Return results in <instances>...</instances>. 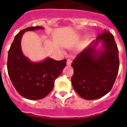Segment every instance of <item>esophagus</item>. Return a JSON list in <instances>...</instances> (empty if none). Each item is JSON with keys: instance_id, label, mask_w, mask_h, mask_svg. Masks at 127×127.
I'll list each match as a JSON object with an SVG mask.
<instances>
[{"instance_id": "obj_1", "label": "esophagus", "mask_w": 127, "mask_h": 127, "mask_svg": "<svg viewBox=\"0 0 127 127\" xmlns=\"http://www.w3.org/2000/svg\"><path fill=\"white\" fill-rule=\"evenodd\" d=\"M71 63H72V60L70 59H67V65L68 66H70L71 65Z\"/></svg>"}]
</instances>
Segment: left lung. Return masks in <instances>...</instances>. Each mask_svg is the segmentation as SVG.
<instances>
[{"label":"left lung","instance_id":"8db88e82","mask_svg":"<svg viewBox=\"0 0 127 127\" xmlns=\"http://www.w3.org/2000/svg\"><path fill=\"white\" fill-rule=\"evenodd\" d=\"M100 41L102 50L96 51ZM72 85L77 94L86 100L99 98L113 88L118 73V49L113 35L104 30L95 41L78 54L72 64Z\"/></svg>","mask_w":127,"mask_h":127}]
</instances>
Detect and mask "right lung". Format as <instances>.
<instances>
[{"label": "right lung", "instance_id": "1", "mask_svg": "<svg viewBox=\"0 0 127 127\" xmlns=\"http://www.w3.org/2000/svg\"><path fill=\"white\" fill-rule=\"evenodd\" d=\"M43 29L36 26L21 30L8 52L7 67L10 79L18 94L30 100L41 99L50 94L55 81L66 66V59L57 61L47 58L41 62H32L23 55L21 39L24 32Z\"/></svg>", "mask_w": 127, "mask_h": 127}]
</instances>
